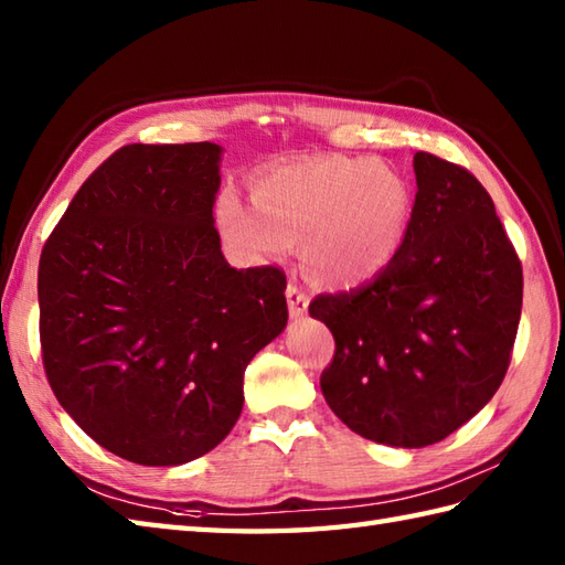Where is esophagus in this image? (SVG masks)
Masks as SVG:
<instances>
[{
	"mask_svg": "<svg viewBox=\"0 0 565 565\" xmlns=\"http://www.w3.org/2000/svg\"><path fill=\"white\" fill-rule=\"evenodd\" d=\"M286 301H289L291 318H301L306 313L310 298L296 281H289V286H286Z\"/></svg>",
	"mask_w": 565,
	"mask_h": 565,
	"instance_id": "esophagus-1",
	"label": "esophagus"
}]
</instances>
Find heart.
I'll use <instances>...</instances> for the list:
<instances>
[{
    "instance_id": "b5f03b06",
    "label": "heart",
    "mask_w": 565,
    "mask_h": 565,
    "mask_svg": "<svg viewBox=\"0 0 565 565\" xmlns=\"http://www.w3.org/2000/svg\"><path fill=\"white\" fill-rule=\"evenodd\" d=\"M255 211L233 196L218 206L225 237L255 259L303 243L308 271L330 286L374 279L401 249L411 221V189L371 160L322 158L289 164L252 189Z\"/></svg>"
}]
</instances>
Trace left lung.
Returning a JSON list of instances; mask_svg holds the SVG:
<instances>
[{"label": "left lung", "instance_id": "left-lung-1", "mask_svg": "<svg viewBox=\"0 0 565 565\" xmlns=\"http://www.w3.org/2000/svg\"><path fill=\"white\" fill-rule=\"evenodd\" d=\"M413 167L417 194L393 262L308 308L334 338L320 376L332 413L405 449L449 437L493 398L522 313V264L483 184L429 152Z\"/></svg>", "mask_w": 565, "mask_h": 565}]
</instances>
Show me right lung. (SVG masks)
I'll use <instances>...</instances> for the list:
<instances>
[{
    "instance_id": "right-lung-1",
    "label": "right lung",
    "mask_w": 565,
    "mask_h": 565,
    "mask_svg": "<svg viewBox=\"0 0 565 565\" xmlns=\"http://www.w3.org/2000/svg\"><path fill=\"white\" fill-rule=\"evenodd\" d=\"M215 142L116 150L79 186L39 264L41 350L65 413L126 461L209 454L243 376L289 320L279 267L233 269L213 203Z\"/></svg>"
}]
</instances>
